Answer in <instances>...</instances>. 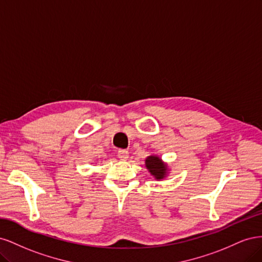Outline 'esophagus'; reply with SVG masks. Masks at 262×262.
<instances>
[{
    "label": "esophagus",
    "instance_id": "34e87169",
    "mask_svg": "<svg viewBox=\"0 0 262 262\" xmlns=\"http://www.w3.org/2000/svg\"><path fill=\"white\" fill-rule=\"evenodd\" d=\"M118 157L120 158V160H122V161L128 160L129 152H128V150H126V149H119V150H118Z\"/></svg>",
    "mask_w": 262,
    "mask_h": 262
}]
</instances>
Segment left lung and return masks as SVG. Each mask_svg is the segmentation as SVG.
Returning a JSON list of instances; mask_svg holds the SVG:
<instances>
[{
    "label": "left lung",
    "instance_id": "8db88e82",
    "mask_svg": "<svg viewBox=\"0 0 262 262\" xmlns=\"http://www.w3.org/2000/svg\"><path fill=\"white\" fill-rule=\"evenodd\" d=\"M146 167L149 170V172L156 178V179H163L166 175V170L167 167L164 165L161 161L160 157L157 156H148L146 158Z\"/></svg>",
    "mask_w": 262,
    "mask_h": 262
}]
</instances>
